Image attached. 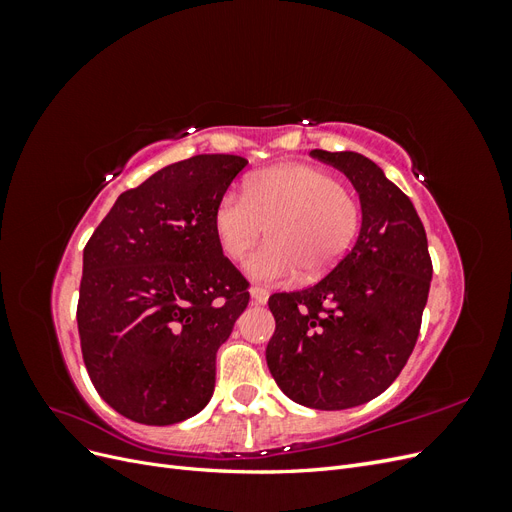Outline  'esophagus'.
I'll use <instances>...</instances> for the list:
<instances>
[{
    "label": "esophagus",
    "mask_w": 512,
    "mask_h": 512,
    "mask_svg": "<svg viewBox=\"0 0 512 512\" xmlns=\"http://www.w3.org/2000/svg\"><path fill=\"white\" fill-rule=\"evenodd\" d=\"M250 294H252V301L258 303V305H265V303L269 301V290H267V288L252 286V288H250Z\"/></svg>",
    "instance_id": "1"
}]
</instances>
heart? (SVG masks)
I'll use <instances>...</instances> for the list:
<instances>
[{
    "label": "heart",
    "instance_id": "heart-1",
    "mask_svg": "<svg viewBox=\"0 0 512 512\" xmlns=\"http://www.w3.org/2000/svg\"><path fill=\"white\" fill-rule=\"evenodd\" d=\"M361 226V205L339 179L307 164H282L252 175L243 194H224L213 211V232L228 260H243L267 228L269 243L245 262L256 282L331 271Z\"/></svg>",
    "mask_w": 512,
    "mask_h": 512
}]
</instances>
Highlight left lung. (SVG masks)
I'll return each mask as SVG.
<instances>
[{"label": "left lung", "mask_w": 512, "mask_h": 512, "mask_svg": "<svg viewBox=\"0 0 512 512\" xmlns=\"http://www.w3.org/2000/svg\"><path fill=\"white\" fill-rule=\"evenodd\" d=\"M352 181L361 230L327 277L275 292L267 365L301 406L346 410L389 389L414 350L431 284L427 235L412 200L382 168L354 151H322Z\"/></svg>", "instance_id": "8db88e82"}]
</instances>
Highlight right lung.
<instances>
[{"mask_svg": "<svg viewBox=\"0 0 512 512\" xmlns=\"http://www.w3.org/2000/svg\"><path fill=\"white\" fill-rule=\"evenodd\" d=\"M247 160L203 153L123 192L83 250L79 290L87 374L108 406L175 425L215 389V354L250 303L213 211Z\"/></svg>", "mask_w": 512, "mask_h": 512, "instance_id": "1", "label": "right lung"}]
</instances>
